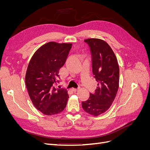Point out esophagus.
Segmentation results:
<instances>
[{"label": "esophagus", "mask_w": 150, "mask_h": 150, "mask_svg": "<svg viewBox=\"0 0 150 150\" xmlns=\"http://www.w3.org/2000/svg\"><path fill=\"white\" fill-rule=\"evenodd\" d=\"M79 89V88H76H76H72V90L74 92H77Z\"/></svg>", "instance_id": "34e87169"}]
</instances>
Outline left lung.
<instances>
[{
	"label": "left lung",
	"mask_w": 150,
	"mask_h": 150,
	"mask_svg": "<svg viewBox=\"0 0 150 150\" xmlns=\"http://www.w3.org/2000/svg\"><path fill=\"white\" fill-rule=\"evenodd\" d=\"M91 54L92 71L98 82L94 93L82 102L83 110L97 116L111 106L119 88L120 69L114 52L108 44L99 39L84 40Z\"/></svg>",
	"instance_id": "left-lung-1"
}]
</instances>
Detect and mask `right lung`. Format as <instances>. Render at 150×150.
<instances>
[{"label":"right lung","mask_w":150,"mask_h":150,"mask_svg":"<svg viewBox=\"0 0 150 150\" xmlns=\"http://www.w3.org/2000/svg\"><path fill=\"white\" fill-rule=\"evenodd\" d=\"M71 47L72 44L48 42L34 53L29 62L25 74L27 89L34 106L46 115L58 114L66 106L67 91L56 85L59 71Z\"/></svg>","instance_id":"add662e5"}]
</instances>
